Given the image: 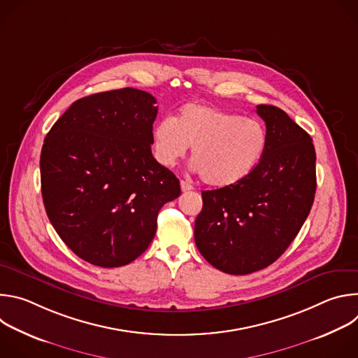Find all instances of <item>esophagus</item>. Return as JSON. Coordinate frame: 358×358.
<instances>
[{
    "label": "esophagus",
    "mask_w": 358,
    "mask_h": 358,
    "mask_svg": "<svg viewBox=\"0 0 358 358\" xmlns=\"http://www.w3.org/2000/svg\"><path fill=\"white\" fill-rule=\"evenodd\" d=\"M180 185H181V191H182V192H185V191H191V189H192V185H191L188 181L181 180Z\"/></svg>",
    "instance_id": "34e87169"
}]
</instances>
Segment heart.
<instances>
[{
	"instance_id": "1",
	"label": "heart",
	"mask_w": 358,
	"mask_h": 358,
	"mask_svg": "<svg viewBox=\"0 0 358 358\" xmlns=\"http://www.w3.org/2000/svg\"><path fill=\"white\" fill-rule=\"evenodd\" d=\"M266 129L257 120L206 105H187L176 119L164 117L151 130V148L163 167L174 166L191 145L192 169L213 187L245 178L262 159Z\"/></svg>"
}]
</instances>
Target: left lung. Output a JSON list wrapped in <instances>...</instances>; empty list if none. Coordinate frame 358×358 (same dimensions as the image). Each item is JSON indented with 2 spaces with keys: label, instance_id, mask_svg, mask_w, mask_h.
<instances>
[{
  "label": "left lung",
  "instance_id": "1",
  "mask_svg": "<svg viewBox=\"0 0 358 358\" xmlns=\"http://www.w3.org/2000/svg\"><path fill=\"white\" fill-rule=\"evenodd\" d=\"M266 124L262 159L236 184L202 191L194 238L201 255L229 275L272 265L308 218L316 192L312 137L282 109L259 105Z\"/></svg>",
  "mask_w": 358,
  "mask_h": 358
}]
</instances>
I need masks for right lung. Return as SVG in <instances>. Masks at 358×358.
Masks as SVG:
<instances>
[{"mask_svg": "<svg viewBox=\"0 0 358 358\" xmlns=\"http://www.w3.org/2000/svg\"><path fill=\"white\" fill-rule=\"evenodd\" d=\"M157 100L133 87L82 97L57 120L41 151L46 215L78 257L124 266L148 248L178 178L151 155Z\"/></svg>", "mask_w": 358, "mask_h": 358, "instance_id": "right-lung-1", "label": "right lung"}]
</instances>
